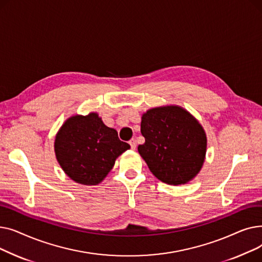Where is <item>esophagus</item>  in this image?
<instances>
[{"label":"esophagus","mask_w":262,"mask_h":262,"mask_svg":"<svg viewBox=\"0 0 262 262\" xmlns=\"http://www.w3.org/2000/svg\"><path fill=\"white\" fill-rule=\"evenodd\" d=\"M129 145H130L132 149H135V148H136V146H137L136 140H135V139H132V140H129Z\"/></svg>","instance_id":"1"}]
</instances>
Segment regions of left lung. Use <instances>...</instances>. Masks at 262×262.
<instances>
[{"label":"left lung","mask_w":262,"mask_h":262,"mask_svg":"<svg viewBox=\"0 0 262 262\" xmlns=\"http://www.w3.org/2000/svg\"><path fill=\"white\" fill-rule=\"evenodd\" d=\"M141 134L145 142L138 152L162 183L184 185L201 171L207 138L186 109L171 105L147 110L142 116Z\"/></svg>","instance_id":"left-lung-1"}]
</instances>
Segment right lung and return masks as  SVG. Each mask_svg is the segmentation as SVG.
Returning a JSON list of instances; mask_svg holds the SVG:
<instances>
[{
    "label": "right lung",
    "mask_w": 262,
    "mask_h": 262,
    "mask_svg": "<svg viewBox=\"0 0 262 262\" xmlns=\"http://www.w3.org/2000/svg\"><path fill=\"white\" fill-rule=\"evenodd\" d=\"M54 147L61 169L72 181L93 186L104 180L116 159L130 146L98 114L91 113L69 118L57 133Z\"/></svg>",
    "instance_id": "add662e5"
}]
</instances>
